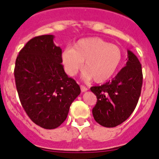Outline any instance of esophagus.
<instances>
[{"mask_svg": "<svg viewBox=\"0 0 159 159\" xmlns=\"http://www.w3.org/2000/svg\"><path fill=\"white\" fill-rule=\"evenodd\" d=\"M81 91H82V92H84V91H88L89 89H88V88L85 87V86L81 85Z\"/></svg>", "mask_w": 159, "mask_h": 159, "instance_id": "obj_1", "label": "esophagus"}]
</instances>
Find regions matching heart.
<instances>
[{
  "mask_svg": "<svg viewBox=\"0 0 159 159\" xmlns=\"http://www.w3.org/2000/svg\"><path fill=\"white\" fill-rule=\"evenodd\" d=\"M121 61V48L100 38L79 40L72 48H65L61 54L62 65L69 76H75L83 67L84 78L87 80L93 78L97 83L111 78Z\"/></svg>",
  "mask_w": 159,
  "mask_h": 159,
  "instance_id": "heart-1",
  "label": "heart"
}]
</instances>
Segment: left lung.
I'll return each mask as SVG.
<instances>
[{"label": "left lung", "instance_id": "1", "mask_svg": "<svg viewBox=\"0 0 159 159\" xmlns=\"http://www.w3.org/2000/svg\"><path fill=\"white\" fill-rule=\"evenodd\" d=\"M128 58L126 66L111 81L91 88L97 97L93 116L104 127H116L124 122L139 102L143 81L142 65L131 51H128Z\"/></svg>", "mask_w": 159, "mask_h": 159}]
</instances>
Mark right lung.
<instances>
[{
  "label": "right lung",
  "mask_w": 159,
  "mask_h": 159,
  "mask_svg": "<svg viewBox=\"0 0 159 159\" xmlns=\"http://www.w3.org/2000/svg\"><path fill=\"white\" fill-rule=\"evenodd\" d=\"M54 35L30 39L19 52L14 78L20 102L34 123L45 129L60 126L72 102L81 93L61 65V49Z\"/></svg>",
  "instance_id": "1"
}]
</instances>
